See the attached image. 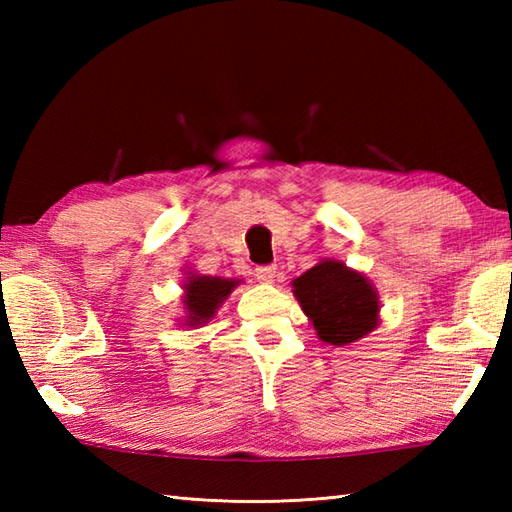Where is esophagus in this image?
I'll return each instance as SVG.
<instances>
[{"mask_svg":"<svg viewBox=\"0 0 512 512\" xmlns=\"http://www.w3.org/2000/svg\"><path fill=\"white\" fill-rule=\"evenodd\" d=\"M277 275V266H259L255 268V277L262 281V284H273Z\"/></svg>","mask_w":512,"mask_h":512,"instance_id":"esophagus-1","label":"esophagus"}]
</instances>
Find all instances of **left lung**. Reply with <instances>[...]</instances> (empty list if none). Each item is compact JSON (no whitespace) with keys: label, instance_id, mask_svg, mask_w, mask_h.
I'll return each instance as SVG.
<instances>
[{"label":"left lung","instance_id":"left-lung-1","mask_svg":"<svg viewBox=\"0 0 512 512\" xmlns=\"http://www.w3.org/2000/svg\"><path fill=\"white\" fill-rule=\"evenodd\" d=\"M292 288L323 343L350 345L378 325L376 288L343 262L323 259L292 281Z\"/></svg>","mask_w":512,"mask_h":512}]
</instances>
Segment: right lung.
<instances>
[{
    "instance_id": "right-lung-1",
    "label": "right lung",
    "mask_w": 512,
    "mask_h": 512,
    "mask_svg": "<svg viewBox=\"0 0 512 512\" xmlns=\"http://www.w3.org/2000/svg\"><path fill=\"white\" fill-rule=\"evenodd\" d=\"M239 284L237 279H222V277H206L189 273L184 281V317L182 325H204L209 323L217 308L222 306L224 299L231 295V290Z\"/></svg>"
}]
</instances>
